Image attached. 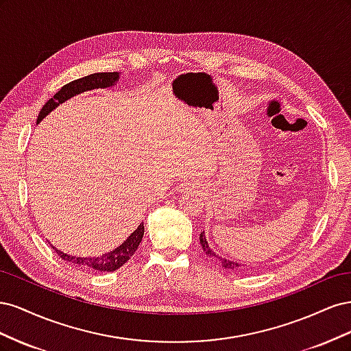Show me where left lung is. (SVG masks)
<instances>
[{
  "label": "left lung",
  "mask_w": 351,
  "mask_h": 351,
  "mask_svg": "<svg viewBox=\"0 0 351 351\" xmlns=\"http://www.w3.org/2000/svg\"><path fill=\"white\" fill-rule=\"evenodd\" d=\"M199 241H200V244H202V249H204V252L208 254L209 258H214V259H217L219 263H221V267L224 268V269H227V271H232V272H236V271H241L243 268H246L247 265H241V263H239V262H234V261H228V259H226V258H221L219 254H217L214 250L210 249V246L208 244V240H206V237H205V231L204 232H200V236H199Z\"/></svg>",
  "instance_id": "left-lung-1"
}]
</instances>
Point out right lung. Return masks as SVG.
Returning <instances> with one entry per match:
<instances>
[{
  "label": "right lung",
  "mask_w": 351,
  "mask_h": 351,
  "mask_svg": "<svg viewBox=\"0 0 351 351\" xmlns=\"http://www.w3.org/2000/svg\"><path fill=\"white\" fill-rule=\"evenodd\" d=\"M120 80V73L114 71V73H93L89 74V76H84L82 79L73 80L67 84H64L56 95L54 98H51L49 101L45 102L44 107H42L36 123L39 124L45 117L54 111L60 104L69 101L70 98L76 97V95H80L83 92L93 90V89H107L112 88L114 84ZM143 232H145V226L143 222L137 227L132 234L123 241L119 247L102 254V256H95V258H80V256H74V254H69L58 250L56 246L51 247L54 249V252L58 254L61 259H64L67 263L76 265V267L80 268H86V269H93L97 272H114L115 269L121 268L123 265L129 261L133 254L136 253L137 247L143 239Z\"/></svg>",
  "instance_id": "right-lung-1"
}]
</instances>
